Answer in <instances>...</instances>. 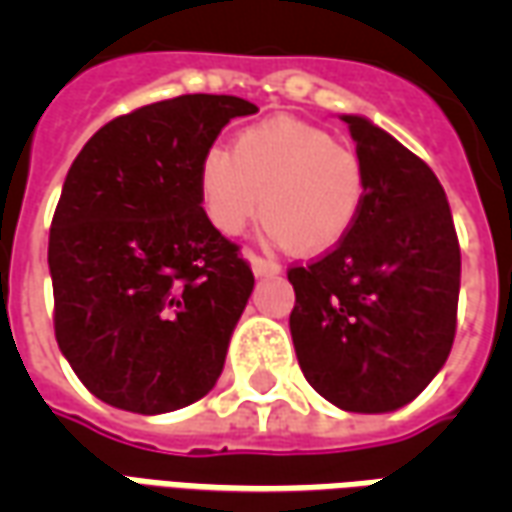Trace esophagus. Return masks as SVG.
I'll list each match as a JSON object with an SVG mask.
<instances>
[{"instance_id":"obj_1","label":"esophagus","mask_w":512,"mask_h":512,"mask_svg":"<svg viewBox=\"0 0 512 512\" xmlns=\"http://www.w3.org/2000/svg\"><path fill=\"white\" fill-rule=\"evenodd\" d=\"M246 260L252 263V271H255L257 277H277L282 266H279L277 260H271V257L255 255V252H246Z\"/></svg>"}]
</instances>
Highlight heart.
Listing matches in <instances>:
<instances>
[{"instance_id": "b5f03b06", "label": "heart", "mask_w": 512, "mask_h": 512, "mask_svg": "<svg viewBox=\"0 0 512 512\" xmlns=\"http://www.w3.org/2000/svg\"><path fill=\"white\" fill-rule=\"evenodd\" d=\"M202 211L238 235L260 216L268 235L296 255L332 252L354 233L367 202V175L354 147L323 128L271 117L235 136L233 153L211 147L197 172Z\"/></svg>"}]
</instances>
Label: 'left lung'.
Listing matches in <instances>:
<instances>
[{
  "instance_id": "8db88e82",
  "label": "left lung",
  "mask_w": 512,
  "mask_h": 512,
  "mask_svg": "<svg viewBox=\"0 0 512 512\" xmlns=\"http://www.w3.org/2000/svg\"><path fill=\"white\" fill-rule=\"evenodd\" d=\"M343 120L365 164V211L343 244L288 268L290 334L318 395L381 414L411 403L450 356L461 246L433 169L365 117Z\"/></svg>"
}]
</instances>
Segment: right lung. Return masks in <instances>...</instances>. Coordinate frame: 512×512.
I'll list each match as a JSON object with an SVG mask.
<instances>
[{
    "mask_svg": "<svg viewBox=\"0 0 512 512\" xmlns=\"http://www.w3.org/2000/svg\"><path fill=\"white\" fill-rule=\"evenodd\" d=\"M235 95H178L109 120L68 169L49 233L54 334L98 400L164 414L222 376L255 288L241 249L202 211V156Z\"/></svg>",
    "mask_w": 512,
    "mask_h": 512,
    "instance_id": "obj_1",
    "label": "right lung"
}]
</instances>
